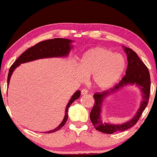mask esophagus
Returning a JSON list of instances; mask_svg holds the SVG:
<instances>
[{"label":"esophagus","mask_w":157,"mask_h":157,"mask_svg":"<svg viewBox=\"0 0 157 157\" xmlns=\"http://www.w3.org/2000/svg\"><path fill=\"white\" fill-rule=\"evenodd\" d=\"M88 92H89V91H88V90L86 89H83L81 90V94H82V95L86 94H87Z\"/></svg>","instance_id":"obj_1"}]
</instances>
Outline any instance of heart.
Instances as JSON below:
<instances>
[{"mask_svg":"<svg viewBox=\"0 0 157 157\" xmlns=\"http://www.w3.org/2000/svg\"><path fill=\"white\" fill-rule=\"evenodd\" d=\"M77 75L84 79L85 75H93V82L100 89L113 86L121 77L125 68V57L105 48L97 47L84 54L80 60Z\"/></svg>","mask_w":157,"mask_h":157,"instance_id":"1","label":"heart"}]
</instances>
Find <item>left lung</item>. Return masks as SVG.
Wrapping results in <instances>:
<instances>
[{
  "instance_id": "1",
  "label": "left lung",
  "mask_w": 157,
  "mask_h": 157,
  "mask_svg": "<svg viewBox=\"0 0 157 157\" xmlns=\"http://www.w3.org/2000/svg\"><path fill=\"white\" fill-rule=\"evenodd\" d=\"M127 54L128 67L125 71V75L122 80L110 90H106L102 92H96L94 94V104L90 113V120L94 126L95 129L105 134H113L128 130L136 125L140 120L142 112L147 105L150 97L151 90V77L148 68L142 61L140 60L136 53L131 48H125ZM128 84H136L141 88L143 92V101L140 108L136 115L130 121L126 122L122 125H115L103 123L100 118L101 105L103 99L109 93L116 91Z\"/></svg>"
}]
</instances>
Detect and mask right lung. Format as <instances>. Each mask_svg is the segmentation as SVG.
Listing matches in <instances>:
<instances>
[{"instance_id":"obj_1","label":"right lung","mask_w":157,"mask_h":157,"mask_svg":"<svg viewBox=\"0 0 157 157\" xmlns=\"http://www.w3.org/2000/svg\"><path fill=\"white\" fill-rule=\"evenodd\" d=\"M71 42V40L63 39V38H54L47 40L41 41L38 44H35V46L29 48L21 55L16 60L14 63L11 66L9 71L8 77H7V85H9L11 75L15 70L16 67L19 66L21 63L29 62V61L37 60V59L46 58V57H62L66 56L69 53L71 46H70V43ZM80 96V91H77L73 94L71 100L68 102L66 109V113L63 120L60 123V125L52 131H47L46 133H53L55 131L60 130L61 128L66 124L68 120V110L71 104H72L75 100H77Z\"/></svg>"}]
</instances>
